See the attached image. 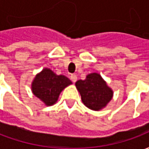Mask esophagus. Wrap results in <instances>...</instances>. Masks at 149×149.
I'll return each instance as SVG.
<instances>
[{"mask_svg": "<svg viewBox=\"0 0 149 149\" xmlns=\"http://www.w3.org/2000/svg\"><path fill=\"white\" fill-rule=\"evenodd\" d=\"M71 81H72V82H76V81H77V75H75V74H72L71 75Z\"/></svg>", "mask_w": 149, "mask_h": 149, "instance_id": "obj_1", "label": "esophagus"}]
</instances>
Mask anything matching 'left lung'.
I'll use <instances>...</instances> for the list:
<instances>
[{"mask_svg":"<svg viewBox=\"0 0 149 149\" xmlns=\"http://www.w3.org/2000/svg\"><path fill=\"white\" fill-rule=\"evenodd\" d=\"M76 87L81 94L84 105L94 111H99L104 108L113 96L112 88L97 72L87 75L84 81H77Z\"/></svg>","mask_w":149,"mask_h":149,"instance_id":"left-lung-1","label":"left lung"}]
</instances>
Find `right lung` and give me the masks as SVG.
<instances>
[{
	"label": "right lung",
	"instance_id": "add662e5",
	"mask_svg": "<svg viewBox=\"0 0 149 149\" xmlns=\"http://www.w3.org/2000/svg\"><path fill=\"white\" fill-rule=\"evenodd\" d=\"M72 81L64 75H56L50 68H44L36 75L32 83V92L46 106H51L57 101L61 91Z\"/></svg>",
	"mask_w": 149,
	"mask_h": 149
}]
</instances>
